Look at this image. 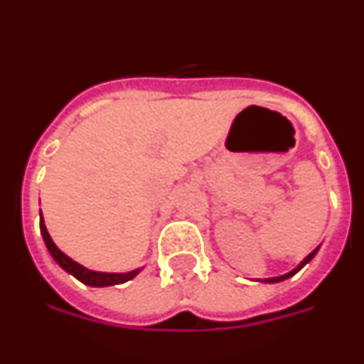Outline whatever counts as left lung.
Masks as SVG:
<instances>
[{"mask_svg": "<svg viewBox=\"0 0 364 364\" xmlns=\"http://www.w3.org/2000/svg\"><path fill=\"white\" fill-rule=\"evenodd\" d=\"M317 252H319V247H315L314 252H311V253H310V255H308V257H306V259L302 260V262H301V264H299V266H297V268H295V269H291V272H290V273H286V275H281V277H272V279H264V282H281V281H284V279L291 277V275H295V273H297V272H299V269H301V268H302V266H306V264H308V262H310V260H311V259H314V257H315V253H317Z\"/></svg>", "mask_w": 364, "mask_h": 364, "instance_id": "obj_1", "label": "left lung"}]
</instances>
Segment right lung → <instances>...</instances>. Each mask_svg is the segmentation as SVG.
<instances>
[{"mask_svg": "<svg viewBox=\"0 0 364 364\" xmlns=\"http://www.w3.org/2000/svg\"><path fill=\"white\" fill-rule=\"evenodd\" d=\"M40 230H41V235H43L45 246H47L49 253H50V255H53V259L56 260L58 264L62 266V268L65 269L67 273H70V275H74V277L78 279V281H82L83 284H87V286L122 284V282H127V281H131V279L136 277L138 272H140V269H134V272H129V273L91 272V269L83 268L82 264H78V262H74V260L70 259V257H67L65 253L58 250L56 244H54L53 239H50L49 231H47V228H45V222H43V217H41V211H40Z\"/></svg>", "mask_w": 364, "mask_h": 364, "instance_id": "add662e5", "label": "right lung"}]
</instances>
